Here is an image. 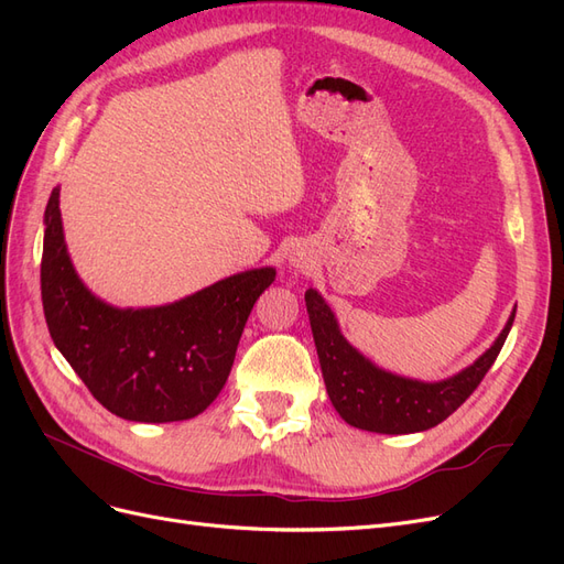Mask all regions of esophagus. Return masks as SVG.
Wrapping results in <instances>:
<instances>
[{
	"mask_svg": "<svg viewBox=\"0 0 564 564\" xmlns=\"http://www.w3.org/2000/svg\"><path fill=\"white\" fill-rule=\"evenodd\" d=\"M292 261H294V265H301V263H303V261H301V256H299V253L294 256V259H292Z\"/></svg>",
	"mask_w": 564,
	"mask_h": 564,
	"instance_id": "34e87169",
	"label": "esophagus"
}]
</instances>
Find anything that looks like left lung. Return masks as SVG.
<instances>
[{
    "label": "left lung",
    "instance_id": "1",
    "mask_svg": "<svg viewBox=\"0 0 564 564\" xmlns=\"http://www.w3.org/2000/svg\"><path fill=\"white\" fill-rule=\"evenodd\" d=\"M305 308L311 317L324 386L336 412L355 429L386 435L429 431L454 414L485 379L516 319L513 311L494 346L468 369L447 381L423 383L395 377L365 360L338 332L334 313L315 289L305 292Z\"/></svg>",
    "mask_w": 564,
    "mask_h": 564
}]
</instances>
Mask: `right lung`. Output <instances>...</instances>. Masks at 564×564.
Masks as SVG:
<instances>
[{
	"mask_svg": "<svg viewBox=\"0 0 564 564\" xmlns=\"http://www.w3.org/2000/svg\"><path fill=\"white\" fill-rule=\"evenodd\" d=\"M44 224L46 327L91 395L127 421L169 423L202 414L226 386L247 317L275 282V270H247L160 308L119 311L77 278L63 240L58 187Z\"/></svg>",
	"mask_w": 564,
	"mask_h": 564,
	"instance_id": "obj_1",
	"label": "right lung"
}]
</instances>
